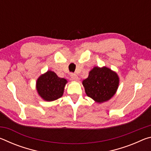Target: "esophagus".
Masks as SVG:
<instances>
[{"label": "esophagus", "mask_w": 151, "mask_h": 151, "mask_svg": "<svg viewBox=\"0 0 151 151\" xmlns=\"http://www.w3.org/2000/svg\"><path fill=\"white\" fill-rule=\"evenodd\" d=\"M70 77H71V78H72V80H73V81H77L78 80V76L76 75V74H73V73H72L70 75Z\"/></svg>", "instance_id": "obj_1"}]
</instances>
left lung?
<instances>
[{
	"label": "left lung",
	"mask_w": 151,
	"mask_h": 151,
	"mask_svg": "<svg viewBox=\"0 0 151 151\" xmlns=\"http://www.w3.org/2000/svg\"><path fill=\"white\" fill-rule=\"evenodd\" d=\"M118 74L106 66H94L83 81L86 94L101 104L109 101L116 94L119 85Z\"/></svg>",
	"instance_id": "1"
}]
</instances>
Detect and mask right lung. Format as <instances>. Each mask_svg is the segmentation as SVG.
<instances>
[{
  "instance_id": "add662e5",
  "label": "right lung",
  "mask_w": 151,
  "mask_h": 151,
  "mask_svg": "<svg viewBox=\"0 0 151 151\" xmlns=\"http://www.w3.org/2000/svg\"><path fill=\"white\" fill-rule=\"evenodd\" d=\"M66 79L60 78L52 70L40 75L36 81V89L38 94L47 102L54 101L63 95Z\"/></svg>"
}]
</instances>
